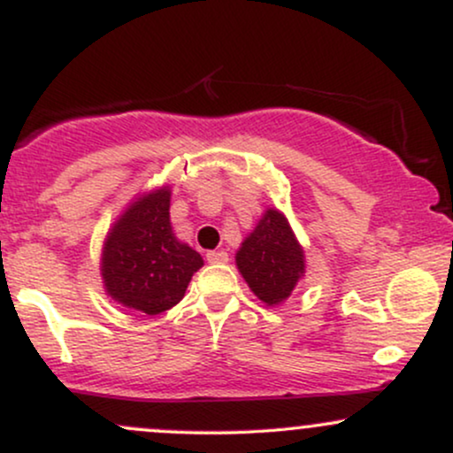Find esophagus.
Masks as SVG:
<instances>
[{
	"label": "esophagus",
	"instance_id": "obj_1",
	"mask_svg": "<svg viewBox=\"0 0 453 453\" xmlns=\"http://www.w3.org/2000/svg\"><path fill=\"white\" fill-rule=\"evenodd\" d=\"M206 259H209V264H227L230 256L226 251H209L206 253Z\"/></svg>",
	"mask_w": 453,
	"mask_h": 453
}]
</instances>
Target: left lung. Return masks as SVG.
Wrapping results in <instances>:
<instances>
[{
    "mask_svg": "<svg viewBox=\"0 0 453 453\" xmlns=\"http://www.w3.org/2000/svg\"><path fill=\"white\" fill-rule=\"evenodd\" d=\"M242 279L266 306L283 304L306 273L304 249L288 217L274 206L262 212L236 251Z\"/></svg>",
    "mask_w": 453,
    "mask_h": 453,
    "instance_id": "left-lung-1",
    "label": "left lung"
}]
</instances>
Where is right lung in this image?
Returning <instances> with one entry per match:
<instances>
[{
    "mask_svg": "<svg viewBox=\"0 0 453 453\" xmlns=\"http://www.w3.org/2000/svg\"><path fill=\"white\" fill-rule=\"evenodd\" d=\"M170 185L142 191L117 217L104 238V292L117 304L159 315L183 300L187 285L204 266L170 223Z\"/></svg>",
    "mask_w": 453,
    "mask_h": 453,
    "instance_id": "obj_1",
    "label": "right lung"
}]
</instances>
